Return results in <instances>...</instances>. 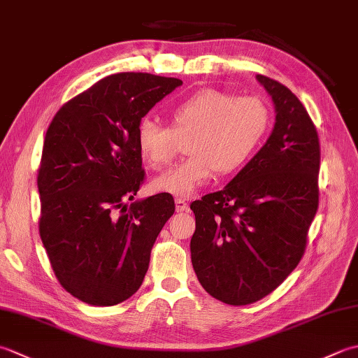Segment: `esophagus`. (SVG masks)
I'll use <instances>...</instances> for the list:
<instances>
[{
  "label": "esophagus",
  "instance_id": "1",
  "mask_svg": "<svg viewBox=\"0 0 358 358\" xmlns=\"http://www.w3.org/2000/svg\"><path fill=\"white\" fill-rule=\"evenodd\" d=\"M175 209H177V212H187L189 204L185 199H175Z\"/></svg>",
  "mask_w": 358,
  "mask_h": 358
}]
</instances>
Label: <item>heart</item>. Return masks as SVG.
Returning a JSON list of instances; mask_svg holds the SVG:
<instances>
[{"instance_id":"b5f03b06","label":"heart","mask_w":358,"mask_h":358,"mask_svg":"<svg viewBox=\"0 0 358 358\" xmlns=\"http://www.w3.org/2000/svg\"><path fill=\"white\" fill-rule=\"evenodd\" d=\"M271 124V112L257 96H235L204 89L169 110V127L149 117L138 121L135 143L144 162L155 171L169 166L186 144V162L154 178L155 192L189 199L218 175L245 166L260 146Z\"/></svg>"}]
</instances>
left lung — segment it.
Returning <instances> with one entry per match:
<instances>
[{"instance_id": "1", "label": "left lung", "mask_w": 358, "mask_h": 358, "mask_svg": "<svg viewBox=\"0 0 358 358\" xmlns=\"http://www.w3.org/2000/svg\"><path fill=\"white\" fill-rule=\"evenodd\" d=\"M275 124L264 146L223 191L195 200L191 258L214 299L250 305L277 289L300 263L318 208L320 143L291 90L264 75Z\"/></svg>"}]
</instances>
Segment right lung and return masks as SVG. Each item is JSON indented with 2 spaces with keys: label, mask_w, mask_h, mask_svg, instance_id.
I'll list each match as a JSON object with an SVG mask.
<instances>
[{
  "label": "right lung",
  "mask_w": 358,
  "mask_h": 358,
  "mask_svg": "<svg viewBox=\"0 0 358 358\" xmlns=\"http://www.w3.org/2000/svg\"><path fill=\"white\" fill-rule=\"evenodd\" d=\"M181 85L152 73L109 75L67 101L45 132L41 241L59 285L87 305L113 306L138 291L175 212L171 194L127 201L144 180L136 124Z\"/></svg>",
  "instance_id": "right-lung-1"
}]
</instances>
